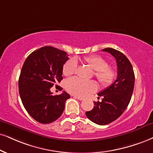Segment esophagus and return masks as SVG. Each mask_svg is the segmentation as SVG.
<instances>
[{"label": "esophagus", "mask_w": 153, "mask_h": 153, "mask_svg": "<svg viewBox=\"0 0 153 153\" xmlns=\"http://www.w3.org/2000/svg\"><path fill=\"white\" fill-rule=\"evenodd\" d=\"M74 97L75 99H77L78 100H79V101H83V100H84V98H82L80 97H76V96H74Z\"/></svg>", "instance_id": "1"}]
</instances>
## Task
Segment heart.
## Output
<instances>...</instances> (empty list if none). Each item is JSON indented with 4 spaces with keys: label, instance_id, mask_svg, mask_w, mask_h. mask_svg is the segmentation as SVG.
<instances>
[{
    "label": "heart",
    "instance_id": "obj_1",
    "mask_svg": "<svg viewBox=\"0 0 153 153\" xmlns=\"http://www.w3.org/2000/svg\"><path fill=\"white\" fill-rule=\"evenodd\" d=\"M81 61L87 64L94 69V75L101 86H110L114 82L116 71L113 67L108 66V62L102 56L90 55L84 57ZM77 67L76 62L74 59L67 61L63 66L62 72L65 76L74 74ZM65 88L68 92L79 97H85L88 94L97 89V84L94 81H85L78 78L68 79L65 83Z\"/></svg>",
    "mask_w": 153,
    "mask_h": 153
}]
</instances>
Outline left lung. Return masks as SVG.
Instances as JSON below:
<instances>
[{"label":"left lung","mask_w":153,"mask_h":153,"mask_svg":"<svg viewBox=\"0 0 153 153\" xmlns=\"http://www.w3.org/2000/svg\"><path fill=\"white\" fill-rule=\"evenodd\" d=\"M112 54L117 64V79L108 87L98 94L101 101H94L92 110L86 116L98 125H106L121 116L131 101L135 84V74L131 62L120 51L113 48L102 50Z\"/></svg>","instance_id":"left-lung-1"}]
</instances>
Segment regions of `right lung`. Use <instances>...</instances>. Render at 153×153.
Segmentation results:
<instances>
[{
  "instance_id": "right-lung-1",
  "label": "right lung",
  "mask_w": 153,
  "mask_h": 153,
  "mask_svg": "<svg viewBox=\"0 0 153 153\" xmlns=\"http://www.w3.org/2000/svg\"><path fill=\"white\" fill-rule=\"evenodd\" d=\"M68 59L65 51L45 46L32 52L24 62L18 81L19 94L25 108L39 123H50L58 119L65 110V101L70 98L66 91L55 96L50 91L63 79L62 69Z\"/></svg>"
}]
</instances>
